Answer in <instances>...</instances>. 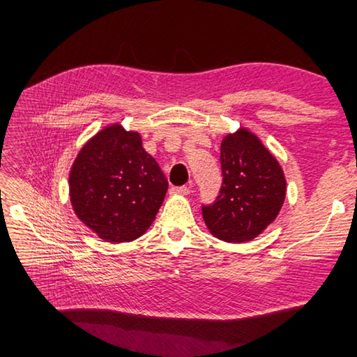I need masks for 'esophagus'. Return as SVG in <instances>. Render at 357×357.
Instances as JSON below:
<instances>
[{
    "label": "esophagus",
    "mask_w": 357,
    "mask_h": 357,
    "mask_svg": "<svg viewBox=\"0 0 357 357\" xmlns=\"http://www.w3.org/2000/svg\"><path fill=\"white\" fill-rule=\"evenodd\" d=\"M190 193V187L187 185H181V187H172L170 188V195H181V196H185Z\"/></svg>",
    "instance_id": "obj_1"
}]
</instances>
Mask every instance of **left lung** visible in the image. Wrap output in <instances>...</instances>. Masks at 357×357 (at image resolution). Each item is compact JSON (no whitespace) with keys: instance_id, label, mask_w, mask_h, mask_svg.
I'll list each match as a JSON object with an SVG mask.
<instances>
[{"instance_id":"8db88e82","label":"left lung","mask_w":357,"mask_h":357,"mask_svg":"<svg viewBox=\"0 0 357 357\" xmlns=\"http://www.w3.org/2000/svg\"><path fill=\"white\" fill-rule=\"evenodd\" d=\"M222 184L216 199L202 206L208 230L225 242H247L275 221L285 199V178L276 158L241 128L221 144Z\"/></svg>"}]
</instances>
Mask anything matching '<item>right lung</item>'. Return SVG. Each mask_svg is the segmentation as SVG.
Segmentation results:
<instances>
[{
	"label": "right lung",
	"mask_w": 357,
	"mask_h": 357,
	"mask_svg": "<svg viewBox=\"0 0 357 357\" xmlns=\"http://www.w3.org/2000/svg\"><path fill=\"white\" fill-rule=\"evenodd\" d=\"M69 183L75 213L107 242L146 233L169 188L139 133L119 124L105 127L79 150Z\"/></svg>",
	"instance_id": "1"
}]
</instances>
